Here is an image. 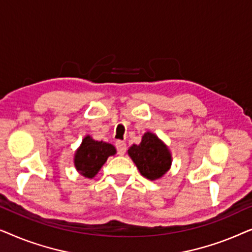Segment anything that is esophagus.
<instances>
[{
    "label": "esophagus",
    "instance_id": "34e87169",
    "mask_svg": "<svg viewBox=\"0 0 252 252\" xmlns=\"http://www.w3.org/2000/svg\"><path fill=\"white\" fill-rule=\"evenodd\" d=\"M116 148H117V151H118V154L120 155V156H123V155L126 153V149H127L126 143L123 142V141H117Z\"/></svg>",
    "mask_w": 252,
    "mask_h": 252
}]
</instances>
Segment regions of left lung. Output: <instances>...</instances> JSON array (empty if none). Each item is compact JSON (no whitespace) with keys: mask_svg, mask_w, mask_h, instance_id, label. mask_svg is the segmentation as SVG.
I'll list each match as a JSON object with an SVG mask.
<instances>
[{"mask_svg":"<svg viewBox=\"0 0 252 252\" xmlns=\"http://www.w3.org/2000/svg\"><path fill=\"white\" fill-rule=\"evenodd\" d=\"M137 170L151 181L163 178L172 166V154L168 147L156 134L146 132L140 144H133L127 150Z\"/></svg>","mask_w":252,"mask_h":252,"instance_id":"left-lung-1","label":"left lung"}]
</instances>
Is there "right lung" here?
Segmentation results:
<instances>
[{"label": "right lung", "instance_id": "obj_1", "mask_svg": "<svg viewBox=\"0 0 252 252\" xmlns=\"http://www.w3.org/2000/svg\"><path fill=\"white\" fill-rule=\"evenodd\" d=\"M117 154L111 143L96 141L91 135H86L74 153V167L82 177L93 179L110 156Z\"/></svg>", "mask_w": 252, "mask_h": 252}]
</instances>
